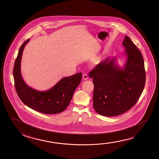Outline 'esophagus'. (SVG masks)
I'll use <instances>...</instances> for the list:
<instances>
[{"mask_svg": "<svg viewBox=\"0 0 159 159\" xmlns=\"http://www.w3.org/2000/svg\"><path fill=\"white\" fill-rule=\"evenodd\" d=\"M83 77L84 80H87V79H88V75H87L86 74H83Z\"/></svg>", "mask_w": 159, "mask_h": 159, "instance_id": "esophagus-1", "label": "esophagus"}]
</instances>
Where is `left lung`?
Returning a JSON list of instances; mask_svg holds the SVG:
<instances>
[{
	"mask_svg": "<svg viewBox=\"0 0 159 159\" xmlns=\"http://www.w3.org/2000/svg\"><path fill=\"white\" fill-rule=\"evenodd\" d=\"M127 61L123 68L116 57H107L89 73L94 85L93 107L105 116H114L128 111L143 91L146 73L143 57L138 47L125 36L122 43Z\"/></svg>",
	"mask_w": 159,
	"mask_h": 159,
	"instance_id": "obj_1",
	"label": "left lung"
}]
</instances>
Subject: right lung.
Returning <instances> with one entry per match:
<instances>
[{"instance_id": "add662e5", "label": "right lung", "mask_w": 159, "mask_h": 159, "mask_svg": "<svg viewBox=\"0 0 159 159\" xmlns=\"http://www.w3.org/2000/svg\"><path fill=\"white\" fill-rule=\"evenodd\" d=\"M29 39L24 42L19 50L14 68V85L19 98L27 107L47 114L63 112L69 104L76 88L80 83L82 73L61 79L56 85L47 91H40L26 85L20 71L22 53Z\"/></svg>"}]
</instances>
